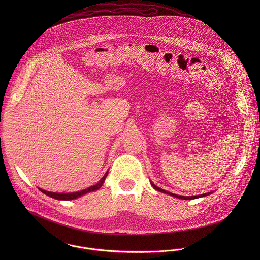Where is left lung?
Listing matches in <instances>:
<instances>
[{
	"label": "left lung",
	"mask_w": 260,
	"mask_h": 260,
	"mask_svg": "<svg viewBox=\"0 0 260 260\" xmlns=\"http://www.w3.org/2000/svg\"><path fill=\"white\" fill-rule=\"evenodd\" d=\"M150 183H151V185H152V187H153L155 190H157V191H159V192H162V193H165V194H168V195H171V196H173V197H176V198H179V199H183V200H191V199H196V198L204 197V196H207V195H209V194L213 193V191H211V192H207V193H204V194H200V195H193V196H181V195H177V194H174V193L168 192V191H166V190H164V189H161V188L157 187V186L155 185V184H153L152 182H150Z\"/></svg>",
	"instance_id": "8db88e82"
}]
</instances>
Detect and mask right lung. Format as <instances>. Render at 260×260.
<instances>
[{
	"label": "right lung",
	"instance_id": "add662e5",
	"mask_svg": "<svg viewBox=\"0 0 260 260\" xmlns=\"http://www.w3.org/2000/svg\"><path fill=\"white\" fill-rule=\"evenodd\" d=\"M108 175V171L104 174V176L100 179V181L95 184V185L91 186L87 189H84V190H81V191H78V192H71V193H57V192H50V191H47V190H44L42 188H38L42 193L52 197V198H55V199H58V200H73L76 198H79L87 193H90V192H93V191H97L98 189H100L103 183L105 182V179Z\"/></svg>",
	"mask_w": 260,
	"mask_h": 260
}]
</instances>
